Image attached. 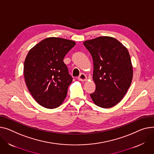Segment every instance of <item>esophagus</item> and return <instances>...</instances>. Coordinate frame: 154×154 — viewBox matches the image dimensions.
Listing matches in <instances>:
<instances>
[{
	"mask_svg": "<svg viewBox=\"0 0 154 154\" xmlns=\"http://www.w3.org/2000/svg\"><path fill=\"white\" fill-rule=\"evenodd\" d=\"M78 79L81 82H85L87 80V76L84 74H81L78 77Z\"/></svg>",
	"mask_w": 154,
	"mask_h": 154,
	"instance_id": "obj_1",
	"label": "esophagus"
}]
</instances>
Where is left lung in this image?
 Masks as SVG:
<instances>
[{
    "instance_id": "obj_1",
    "label": "left lung",
    "mask_w": 154,
    "mask_h": 154,
    "mask_svg": "<svg viewBox=\"0 0 154 154\" xmlns=\"http://www.w3.org/2000/svg\"><path fill=\"white\" fill-rule=\"evenodd\" d=\"M94 61L95 91L90 94L94 103L109 108L117 105L129 89L133 75L127 48L116 39L100 36L84 42Z\"/></svg>"
}]
</instances>
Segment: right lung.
Returning a JSON list of instances; mask_svg holds the SVG:
<instances>
[{"mask_svg":"<svg viewBox=\"0 0 154 154\" xmlns=\"http://www.w3.org/2000/svg\"><path fill=\"white\" fill-rule=\"evenodd\" d=\"M75 45L73 41L47 38L32 48L25 63L23 73L28 89L37 103L53 109L63 103L72 77L64 57Z\"/></svg>","mask_w":154,"mask_h":154,"instance_id":"add662e5","label":"right lung"}]
</instances>
